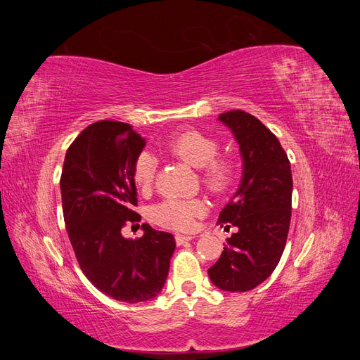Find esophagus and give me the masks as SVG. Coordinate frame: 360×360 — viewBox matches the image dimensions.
Segmentation results:
<instances>
[{"mask_svg":"<svg viewBox=\"0 0 360 360\" xmlns=\"http://www.w3.org/2000/svg\"><path fill=\"white\" fill-rule=\"evenodd\" d=\"M192 236H186V234H176V242H177V245H184V243H188V242H191L192 240Z\"/></svg>","mask_w":360,"mask_h":360,"instance_id":"1","label":"esophagus"}]
</instances>
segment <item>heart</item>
<instances>
[{"mask_svg": "<svg viewBox=\"0 0 360 360\" xmlns=\"http://www.w3.org/2000/svg\"><path fill=\"white\" fill-rule=\"evenodd\" d=\"M167 150L188 165L200 169L202 186L214 195H224L237 181V162L230 156L219 155L221 144L217 138L197 129H186L172 136L167 143ZM158 159L144 150L135 158L132 165V179L143 191L151 188L155 181ZM205 212V204L198 200L167 198L156 204L151 210L153 221L171 230H188L195 217Z\"/></svg>", "mask_w": 360, "mask_h": 360, "instance_id": "1", "label": "heart"}]
</instances>
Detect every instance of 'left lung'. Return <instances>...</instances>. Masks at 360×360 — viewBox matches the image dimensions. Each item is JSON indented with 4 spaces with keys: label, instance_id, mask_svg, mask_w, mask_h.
Returning a JSON list of instances; mask_svg holds the SVG:
<instances>
[{
    "label": "left lung",
    "instance_id": "1",
    "mask_svg": "<svg viewBox=\"0 0 360 360\" xmlns=\"http://www.w3.org/2000/svg\"><path fill=\"white\" fill-rule=\"evenodd\" d=\"M240 146L243 177L217 224L237 233L209 269L213 284L225 291H249L276 269L287 243L291 219L292 177L279 139L242 110L219 115Z\"/></svg>",
    "mask_w": 360,
    "mask_h": 360
}]
</instances>
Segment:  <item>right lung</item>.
<instances>
[{"instance_id":"1","label":"right lung","mask_w":360,"mask_h":360,"mask_svg":"<svg viewBox=\"0 0 360 360\" xmlns=\"http://www.w3.org/2000/svg\"><path fill=\"white\" fill-rule=\"evenodd\" d=\"M144 146L130 124L101 120L70 144L60 180L64 222L81 270L97 290L127 303L160 292L176 249L172 234L147 224L135 240L122 234L127 222L141 221L132 165Z\"/></svg>"}]
</instances>
